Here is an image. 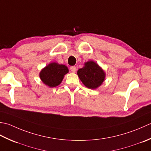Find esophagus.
<instances>
[{
	"label": "esophagus",
	"instance_id": "1",
	"mask_svg": "<svg viewBox=\"0 0 151 151\" xmlns=\"http://www.w3.org/2000/svg\"><path fill=\"white\" fill-rule=\"evenodd\" d=\"M70 70L72 73H75L76 72V66H71L70 67Z\"/></svg>",
	"mask_w": 151,
	"mask_h": 151
}]
</instances>
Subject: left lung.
Instances as JSON below:
<instances>
[{
    "mask_svg": "<svg viewBox=\"0 0 151 151\" xmlns=\"http://www.w3.org/2000/svg\"><path fill=\"white\" fill-rule=\"evenodd\" d=\"M77 73L83 85L90 89H96L106 79L104 70L93 60L85 63L84 66L79 69Z\"/></svg>",
    "mask_w": 151,
    "mask_h": 151,
    "instance_id": "1",
    "label": "left lung"
}]
</instances>
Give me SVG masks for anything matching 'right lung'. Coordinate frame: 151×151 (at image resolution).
Here are the masks:
<instances>
[{
	"instance_id": "obj_1",
	"label": "right lung",
	"mask_w": 151,
	"mask_h": 151,
	"mask_svg": "<svg viewBox=\"0 0 151 151\" xmlns=\"http://www.w3.org/2000/svg\"><path fill=\"white\" fill-rule=\"evenodd\" d=\"M68 72V68L64 64L51 63L42 69L39 76L45 85L50 87H55L61 83L64 76Z\"/></svg>"
}]
</instances>
